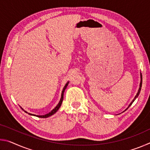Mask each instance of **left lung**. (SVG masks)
Returning a JSON list of instances; mask_svg holds the SVG:
<instances>
[{
	"label": "left lung",
	"instance_id": "8db88e82",
	"mask_svg": "<svg viewBox=\"0 0 150 150\" xmlns=\"http://www.w3.org/2000/svg\"><path fill=\"white\" fill-rule=\"evenodd\" d=\"M140 77H141V81H140V83H139V89H138V93H137V94H136V95L135 96V97H134V99H133V100L132 101V102H131V103L130 104V105H129V106H128V108H127L126 109V110H124V111H126V110H127V109H128L129 107H130V106L132 105V104L133 103V102H134V100H136V98H137V97H138V95H139V93H140V91H141V88H142V73H140Z\"/></svg>",
	"mask_w": 150,
	"mask_h": 150
}]
</instances>
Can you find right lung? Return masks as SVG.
Listing matches in <instances>:
<instances>
[{
    "mask_svg": "<svg viewBox=\"0 0 150 150\" xmlns=\"http://www.w3.org/2000/svg\"><path fill=\"white\" fill-rule=\"evenodd\" d=\"M68 84H69V82H67V83H66V85H65V87H63V91H62V96H61V99H60V100H59V103H58V105H57L56 106H55V107L54 109H53V110H52V111L50 112H49L48 114H46V115H42V116H41V115H33V114L28 113L29 115H32V116H37V117H39V118H47V117H49V116L53 115H54V114H55L58 110H59V108H60V106H62V102H63V94H64L65 90V88H67ZM25 112L28 113L26 111H25Z\"/></svg>",
    "mask_w": 150,
    "mask_h": 150,
    "instance_id": "right-lung-1",
    "label": "right lung"
}]
</instances>
